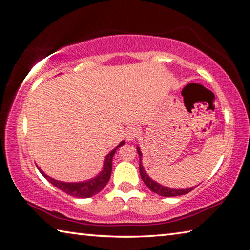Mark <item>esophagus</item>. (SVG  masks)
Listing matches in <instances>:
<instances>
[{"label": "esophagus", "mask_w": 250, "mask_h": 250, "mask_svg": "<svg viewBox=\"0 0 250 250\" xmlns=\"http://www.w3.org/2000/svg\"><path fill=\"white\" fill-rule=\"evenodd\" d=\"M138 134H139V129L136 125H130L125 130V138L129 141H132Z\"/></svg>", "instance_id": "1"}]
</instances>
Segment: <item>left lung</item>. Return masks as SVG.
I'll return each mask as SVG.
<instances>
[{
  "mask_svg": "<svg viewBox=\"0 0 250 250\" xmlns=\"http://www.w3.org/2000/svg\"><path fill=\"white\" fill-rule=\"evenodd\" d=\"M138 149V154L140 157V162H139V171H140V176L141 179L144 180V182L146 184V187H148L151 191H153L154 193H158L159 196H164V197H176V196H181V195H186V193H189L193 188H188V189H170V188H166L164 186H161L159 184H157L156 181H153L150 179L146 175L144 167L141 165V152L139 148Z\"/></svg>",
  "mask_w": 250,
  "mask_h": 250,
  "instance_id": "8db88e82",
  "label": "left lung"
}]
</instances>
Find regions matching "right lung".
Segmentation results:
<instances>
[{"mask_svg":"<svg viewBox=\"0 0 250 250\" xmlns=\"http://www.w3.org/2000/svg\"><path fill=\"white\" fill-rule=\"evenodd\" d=\"M122 145H125V141H122L116 149H113L112 151L106 156L104 170H102L100 175L94 178V179H91L89 181L78 182V184H68V182L58 181V180L52 179V178L47 177L44 172L41 171V170H40V172L42 173L43 177H44L46 180H49V182H51V184L55 186L57 188L62 190V191L68 193V195L78 197V198H89L91 196H94L98 192H100L101 190L105 187V185L108 184L111 176V171H112L113 154L116 153L119 146H121Z\"/></svg>","mask_w":250,"mask_h":250,"instance_id":"obj_1","label":"right lung"}]
</instances>
